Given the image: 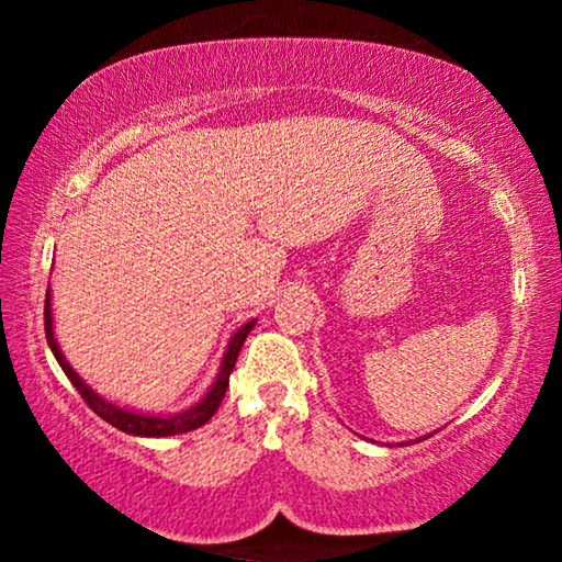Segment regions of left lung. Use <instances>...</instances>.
I'll return each mask as SVG.
<instances>
[{
  "mask_svg": "<svg viewBox=\"0 0 562 562\" xmlns=\"http://www.w3.org/2000/svg\"><path fill=\"white\" fill-rule=\"evenodd\" d=\"M419 440H425V437H419ZM419 440H417V442H419Z\"/></svg>",
  "mask_w": 562,
  "mask_h": 562,
  "instance_id": "obj_1",
  "label": "left lung"
}]
</instances>
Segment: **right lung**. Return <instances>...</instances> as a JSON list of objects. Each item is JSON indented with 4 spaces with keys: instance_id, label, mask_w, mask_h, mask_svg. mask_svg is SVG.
I'll return each instance as SVG.
<instances>
[{
    "instance_id": "1",
    "label": "right lung",
    "mask_w": 562,
    "mask_h": 562,
    "mask_svg": "<svg viewBox=\"0 0 562 562\" xmlns=\"http://www.w3.org/2000/svg\"><path fill=\"white\" fill-rule=\"evenodd\" d=\"M252 327H256V319L245 322V325L237 329L233 337H229V342H227V348H225V356H222L220 371H217V375H214L212 386L206 389V394L199 398L194 406H189V409L176 412V414H145V412H133V409H125V406H117V404L106 402L104 396H99L97 391L91 389L89 383L83 381L81 375L74 371L71 363H68L64 352H60V345L56 340V333H53L50 289H48V294H45V337H48V348H50L53 356H56L58 366L64 368V373L68 375V381L74 383V389L79 391L83 402H87L91 409L99 414V417H102L104 422H110L112 427L122 429V432L135 435V437H171V435L191 432V429L206 425V422L212 419V414L220 409L222 396H225V391L229 386V373H233L235 360H237V356H240V348H243L245 337L250 335Z\"/></svg>"
}]
</instances>
